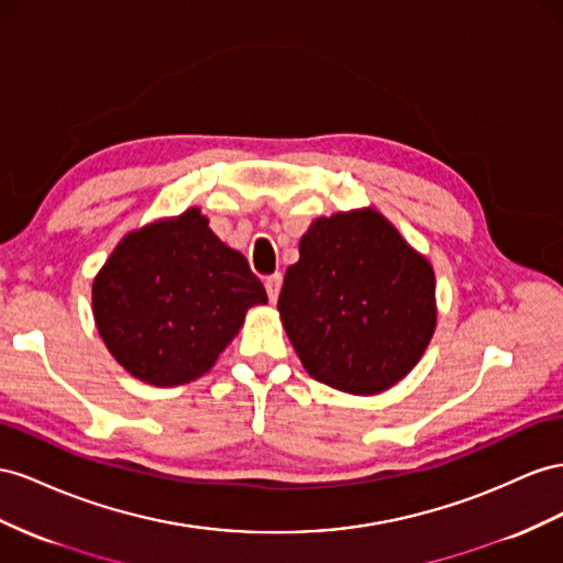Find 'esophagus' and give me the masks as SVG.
Here are the masks:
<instances>
[{
    "label": "esophagus",
    "instance_id": "obj_1",
    "mask_svg": "<svg viewBox=\"0 0 563 563\" xmlns=\"http://www.w3.org/2000/svg\"><path fill=\"white\" fill-rule=\"evenodd\" d=\"M265 288H267L269 300L275 302V300L279 298V288H282V275H279V272H275V275H269V277L265 279Z\"/></svg>",
    "mask_w": 563,
    "mask_h": 563
}]
</instances>
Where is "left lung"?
<instances>
[{
  "label": "left lung",
  "mask_w": 563,
  "mask_h": 563,
  "mask_svg": "<svg viewBox=\"0 0 563 563\" xmlns=\"http://www.w3.org/2000/svg\"><path fill=\"white\" fill-rule=\"evenodd\" d=\"M298 251L277 308L306 372L353 395L398 384L435 331L431 263L374 208L317 218Z\"/></svg>",
  "instance_id": "left-lung-1"
}]
</instances>
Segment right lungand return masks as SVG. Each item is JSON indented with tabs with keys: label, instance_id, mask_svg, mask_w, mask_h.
<instances>
[{
	"label": "right lung",
	"instance_id": "right-lung-1",
	"mask_svg": "<svg viewBox=\"0 0 563 563\" xmlns=\"http://www.w3.org/2000/svg\"><path fill=\"white\" fill-rule=\"evenodd\" d=\"M267 294L246 257L189 208L130 232L92 284L109 353L140 382L170 388L203 376Z\"/></svg>",
	"mask_w": 563,
	"mask_h": 563
}]
</instances>
